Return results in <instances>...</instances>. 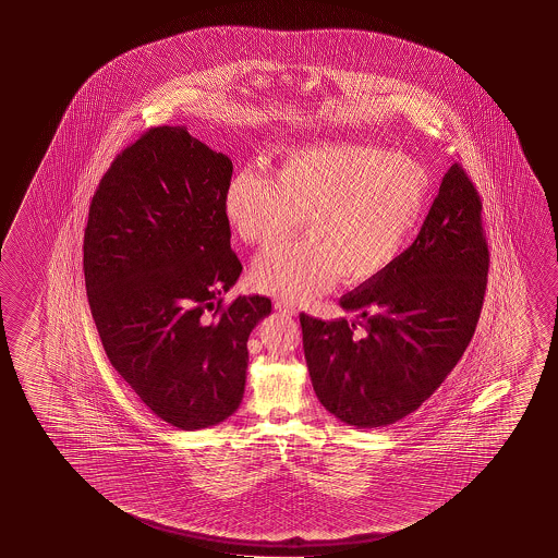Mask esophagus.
<instances>
[{"instance_id": "1", "label": "esophagus", "mask_w": 558, "mask_h": 558, "mask_svg": "<svg viewBox=\"0 0 558 558\" xmlns=\"http://www.w3.org/2000/svg\"><path fill=\"white\" fill-rule=\"evenodd\" d=\"M275 310L280 311L283 315H290V317L298 315V310L293 307L292 303L288 302H275Z\"/></svg>"}]
</instances>
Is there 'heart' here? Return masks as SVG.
I'll return each mask as SVG.
<instances>
[{
    "label": "heart",
    "instance_id": "1",
    "mask_svg": "<svg viewBox=\"0 0 558 558\" xmlns=\"http://www.w3.org/2000/svg\"><path fill=\"white\" fill-rule=\"evenodd\" d=\"M428 169L379 147L337 144L283 157L278 173L241 169L223 214L241 241L270 247L302 223L307 238L268 251L253 266L256 290L303 302L338 278L372 280L401 255L428 208Z\"/></svg>",
    "mask_w": 558,
    "mask_h": 558
}]
</instances>
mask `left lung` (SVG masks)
<instances>
[{
    "label": "left lung",
    "instance_id": "left-lung-1",
    "mask_svg": "<svg viewBox=\"0 0 558 558\" xmlns=\"http://www.w3.org/2000/svg\"><path fill=\"white\" fill-rule=\"evenodd\" d=\"M483 202L451 165L418 238L384 272L340 298L356 320L302 313L303 352L320 404L356 428L416 411L463 356L483 307ZM361 332L356 333V325Z\"/></svg>",
    "mask_w": 558,
    "mask_h": 558
}]
</instances>
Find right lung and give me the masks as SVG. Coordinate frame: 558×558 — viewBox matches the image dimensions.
<instances>
[{
    "label": "right lung",
    "instance_id": "add662e5",
    "mask_svg": "<svg viewBox=\"0 0 558 558\" xmlns=\"http://www.w3.org/2000/svg\"><path fill=\"white\" fill-rule=\"evenodd\" d=\"M231 173L184 126H157L117 156L89 206L83 272L102 348L174 428L238 411L248 335L272 311L265 295L221 305L243 270L223 214Z\"/></svg>",
    "mask_w": 558,
    "mask_h": 558
}]
</instances>
